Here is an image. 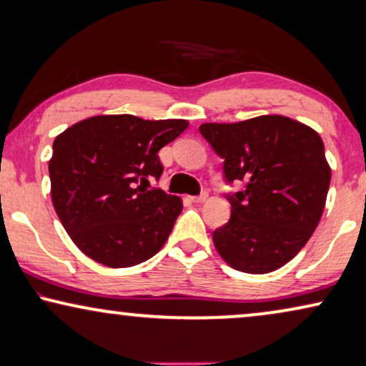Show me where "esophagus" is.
Here are the masks:
<instances>
[{
	"label": "esophagus",
	"instance_id": "34e87169",
	"mask_svg": "<svg viewBox=\"0 0 366 366\" xmlns=\"http://www.w3.org/2000/svg\"><path fill=\"white\" fill-rule=\"evenodd\" d=\"M207 198H208V193L207 192L202 193V194H198V197H189V199H192L193 203H203V202H207Z\"/></svg>",
	"mask_w": 366,
	"mask_h": 366
}]
</instances>
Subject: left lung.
<instances>
[{"mask_svg": "<svg viewBox=\"0 0 366 366\" xmlns=\"http://www.w3.org/2000/svg\"><path fill=\"white\" fill-rule=\"evenodd\" d=\"M199 133L223 162L229 222L213 232L217 252L238 272L263 274L288 263L318 227L332 179L320 134L282 114L203 123Z\"/></svg>", "mask_w": 366, "mask_h": 366, "instance_id": "1", "label": "left lung"}]
</instances>
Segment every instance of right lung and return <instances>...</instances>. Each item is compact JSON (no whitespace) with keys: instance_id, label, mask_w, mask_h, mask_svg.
<instances>
[{"instance_id":"obj_1","label":"right lung","mask_w":366,"mask_h":366,"mask_svg":"<svg viewBox=\"0 0 366 366\" xmlns=\"http://www.w3.org/2000/svg\"><path fill=\"white\" fill-rule=\"evenodd\" d=\"M187 128V119L99 114L54 138L48 167L53 207L86 257L127 268L162 249L183 203L149 179L163 173L159 149Z\"/></svg>"}]
</instances>
